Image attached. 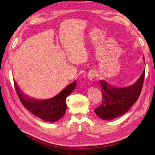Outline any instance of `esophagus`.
<instances>
[{
    "mask_svg": "<svg viewBox=\"0 0 155 155\" xmlns=\"http://www.w3.org/2000/svg\"><path fill=\"white\" fill-rule=\"evenodd\" d=\"M96 75H97V73H96V72H95L94 71L92 70V71H89V72H88V79H90V80L93 79V78H94L95 77H96Z\"/></svg>",
    "mask_w": 155,
    "mask_h": 155,
    "instance_id": "obj_1",
    "label": "esophagus"
}]
</instances>
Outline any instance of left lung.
<instances>
[{
    "instance_id": "1",
    "label": "left lung",
    "mask_w": 155,
    "mask_h": 155,
    "mask_svg": "<svg viewBox=\"0 0 155 155\" xmlns=\"http://www.w3.org/2000/svg\"><path fill=\"white\" fill-rule=\"evenodd\" d=\"M144 74L145 70L133 84L123 88L114 87L104 81H101L99 83L103 88V100L100 106L94 110L97 116L103 120H109L127 113L140 96Z\"/></svg>"
}]
</instances>
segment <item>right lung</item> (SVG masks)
Instances as JSON below:
<instances>
[{"label": "right lung", "mask_w": 155, "mask_h": 155, "mask_svg": "<svg viewBox=\"0 0 155 155\" xmlns=\"http://www.w3.org/2000/svg\"><path fill=\"white\" fill-rule=\"evenodd\" d=\"M77 82L74 81L55 97L37 100L22 94L15 82L16 91L23 106L35 116L48 122H55L63 117L67 109L66 98L74 91Z\"/></svg>", "instance_id": "obj_1"}]
</instances>
